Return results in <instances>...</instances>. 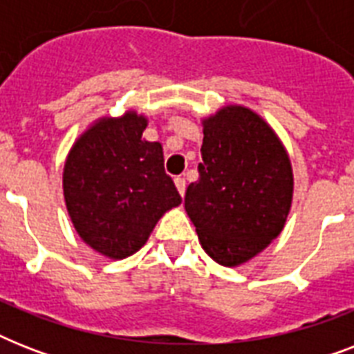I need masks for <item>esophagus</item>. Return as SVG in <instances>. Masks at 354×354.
Listing matches in <instances>:
<instances>
[{
  "label": "esophagus",
  "instance_id": "1",
  "mask_svg": "<svg viewBox=\"0 0 354 354\" xmlns=\"http://www.w3.org/2000/svg\"><path fill=\"white\" fill-rule=\"evenodd\" d=\"M174 183H176L178 193H180L183 196V194H185V187H187V183H185V178L176 176V178H174Z\"/></svg>",
  "mask_w": 354,
  "mask_h": 354
}]
</instances>
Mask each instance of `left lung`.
<instances>
[{
	"label": "left lung",
	"mask_w": 354,
	"mask_h": 354,
	"mask_svg": "<svg viewBox=\"0 0 354 354\" xmlns=\"http://www.w3.org/2000/svg\"><path fill=\"white\" fill-rule=\"evenodd\" d=\"M198 182L185 193L200 244L211 259L236 266L279 235L292 202V169L274 130L242 106L204 121Z\"/></svg>",
	"instance_id": "1"
}]
</instances>
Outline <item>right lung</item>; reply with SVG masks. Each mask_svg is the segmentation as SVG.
<instances>
[{
  "mask_svg": "<svg viewBox=\"0 0 354 354\" xmlns=\"http://www.w3.org/2000/svg\"><path fill=\"white\" fill-rule=\"evenodd\" d=\"M147 119H102L75 143L64 167V196L75 230L93 250L124 259L156 222L182 202L160 143L143 139Z\"/></svg>",
  "mask_w": 354,
  "mask_h": 354,
  "instance_id": "right-lung-1",
  "label": "right lung"
}]
</instances>
